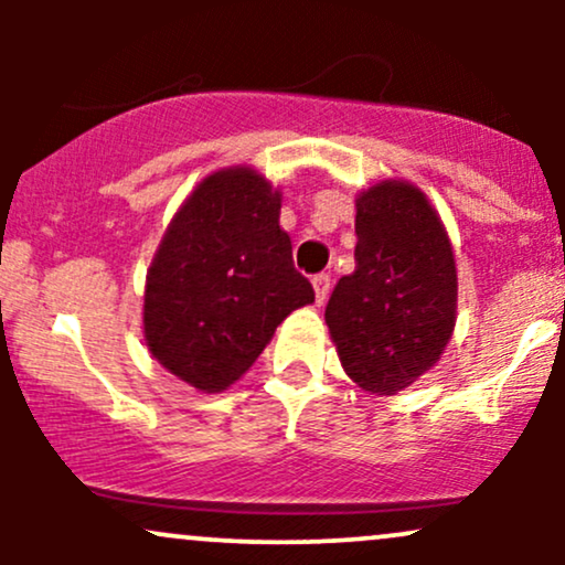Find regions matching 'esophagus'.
Listing matches in <instances>:
<instances>
[{"label":"esophagus","mask_w":565,"mask_h":565,"mask_svg":"<svg viewBox=\"0 0 565 565\" xmlns=\"http://www.w3.org/2000/svg\"><path fill=\"white\" fill-rule=\"evenodd\" d=\"M329 287H332V278H329V274H319V276H313L316 302H319V305L327 302V297H329Z\"/></svg>","instance_id":"1"}]
</instances>
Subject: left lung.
<instances>
[{"label": "left lung", "instance_id": "obj_1", "mask_svg": "<svg viewBox=\"0 0 565 565\" xmlns=\"http://www.w3.org/2000/svg\"><path fill=\"white\" fill-rule=\"evenodd\" d=\"M355 270L337 281L327 327L359 387L393 395L444 353L457 319V265L419 188L372 185L355 199Z\"/></svg>", "mask_w": 565, "mask_h": 565}]
</instances>
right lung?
Returning a JSON list of instances; mask_svg holds the SVG:
<instances>
[{
    "label": "right lung",
    "instance_id": "add662e5",
    "mask_svg": "<svg viewBox=\"0 0 565 565\" xmlns=\"http://www.w3.org/2000/svg\"><path fill=\"white\" fill-rule=\"evenodd\" d=\"M281 193L249 167L210 174L164 233L146 281V342L204 393L233 385L291 310L316 300L278 225Z\"/></svg>",
    "mask_w": 565,
    "mask_h": 565
}]
</instances>
